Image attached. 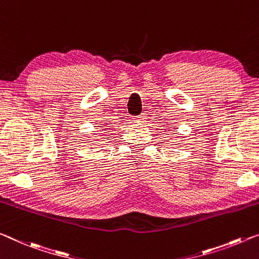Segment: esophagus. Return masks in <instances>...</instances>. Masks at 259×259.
<instances>
[{
	"label": "esophagus",
	"instance_id": "esophagus-1",
	"mask_svg": "<svg viewBox=\"0 0 259 259\" xmlns=\"http://www.w3.org/2000/svg\"><path fill=\"white\" fill-rule=\"evenodd\" d=\"M145 120H146V114H141V116H138V117L133 118V121L138 122V124H140V122H143Z\"/></svg>",
	"mask_w": 259,
	"mask_h": 259
}]
</instances>
